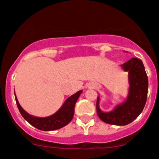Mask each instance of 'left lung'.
<instances>
[{
    "instance_id": "1",
    "label": "left lung",
    "mask_w": 159,
    "mask_h": 159,
    "mask_svg": "<svg viewBox=\"0 0 159 159\" xmlns=\"http://www.w3.org/2000/svg\"><path fill=\"white\" fill-rule=\"evenodd\" d=\"M121 69L128 72L129 92L124 102L117 104L109 112H103L100 108V97H97L96 111L99 118L105 123L115 125H126L134 121L143 111L147 101L148 78L143 62L137 58H132L121 65Z\"/></svg>"
}]
</instances>
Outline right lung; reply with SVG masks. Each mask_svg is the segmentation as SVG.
Here are the masks:
<instances>
[{
    "label": "right lung",
    "mask_w": 159,
    "mask_h": 159,
    "mask_svg": "<svg viewBox=\"0 0 159 159\" xmlns=\"http://www.w3.org/2000/svg\"><path fill=\"white\" fill-rule=\"evenodd\" d=\"M81 93H82V90H80L70 96L69 98L66 99L63 106L59 108L56 113L50 116L44 117V118L35 117L28 114L20 106L16 94H15V97H16V101L19 112L26 121H27L31 125L40 130L52 131V130L59 129L70 122L74 117V114H75V103Z\"/></svg>",
    "instance_id": "obj_1"
}]
</instances>
